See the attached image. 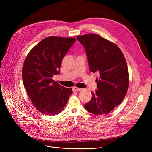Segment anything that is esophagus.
I'll return each instance as SVG.
<instances>
[{
    "label": "esophagus",
    "mask_w": 152,
    "mask_h": 152,
    "mask_svg": "<svg viewBox=\"0 0 152 152\" xmlns=\"http://www.w3.org/2000/svg\"><path fill=\"white\" fill-rule=\"evenodd\" d=\"M81 90H82L81 88H78V87H74L73 88V92H78V91H80Z\"/></svg>",
    "instance_id": "34e87169"
}]
</instances>
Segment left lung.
<instances>
[{
	"label": "left lung",
	"instance_id": "obj_1",
	"mask_svg": "<svg viewBox=\"0 0 152 152\" xmlns=\"http://www.w3.org/2000/svg\"><path fill=\"white\" fill-rule=\"evenodd\" d=\"M85 48L91 72L100 74L97 90L84 105L95 115L110 113L124 99L129 87V73L124 56L113 42L95 34L77 36Z\"/></svg>",
	"mask_w": 152,
	"mask_h": 152
}]
</instances>
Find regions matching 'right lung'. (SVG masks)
<instances>
[{
  "instance_id": "add662e5",
  "label": "right lung",
  "mask_w": 152,
  "mask_h": 152,
  "mask_svg": "<svg viewBox=\"0 0 152 152\" xmlns=\"http://www.w3.org/2000/svg\"><path fill=\"white\" fill-rule=\"evenodd\" d=\"M76 41L75 37H47L31 50L24 62V86L33 105L44 115L61 112L73 93L52 77L60 73L62 60Z\"/></svg>"
}]
</instances>
